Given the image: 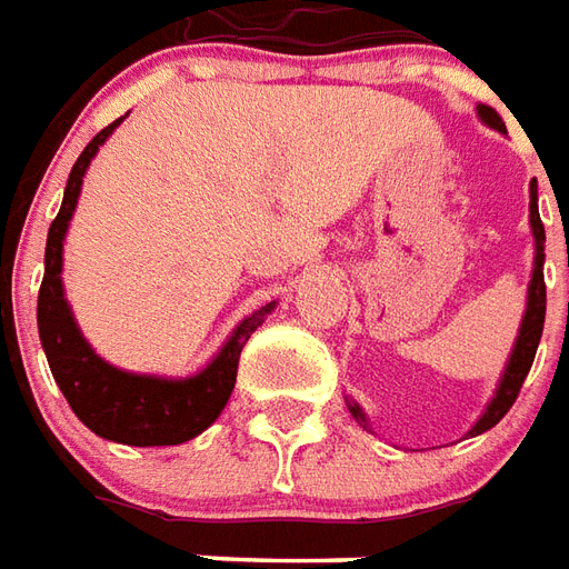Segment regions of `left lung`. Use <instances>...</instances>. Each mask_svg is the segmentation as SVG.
<instances>
[{"instance_id": "left-lung-1", "label": "left lung", "mask_w": 569, "mask_h": 569, "mask_svg": "<svg viewBox=\"0 0 569 569\" xmlns=\"http://www.w3.org/2000/svg\"><path fill=\"white\" fill-rule=\"evenodd\" d=\"M479 117H482L491 129L507 132V129H503V120H500L495 108L479 104ZM531 229H533V238H537V262H533L531 289H528V310H525V322H521L519 340H516V349H512V359H509L507 365V373H503V380H500L498 395H495V401L488 403L486 416L479 419L477 428H473L470 435H482V431L495 428V425L509 413V407L516 403L521 386H525V377H528V370H531L537 347H540L542 322H546V280H542V243H546V229H542L540 210H537V183H531ZM349 410H352L356 419L365 422V416H361L359 407H349Z\"/></svg>"}]
</instances>
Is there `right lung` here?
Segmentation results:
<instances>
[{"instance_id": "1", "label": "right lung", "mask_w": 569, "mask_h": 569, "mask_svg": "<svg viewBox=\"0 0 569 569\" xmlns=\"http://www.w3.org/2000/svg\"><path fill=\"white\" fill-rule=\"evenodd\" d=\"M120 123L123 117L104 126L102 132L83 147V153L71 168L62 208L48 231L44 280L38 289V335H41V347L48 352L53 380L66 395L74 416L90 431L126 446H178L201 435L222 413L238 380V359H241L243 343L262 326V319L271 313L273 305H264L250 319H243L220 356L210 361L199 377H189V380H159V377L126 373L92 352L62 298V238L78 204L83 171L96 150Z\"/></svg>"}]
</instances>
